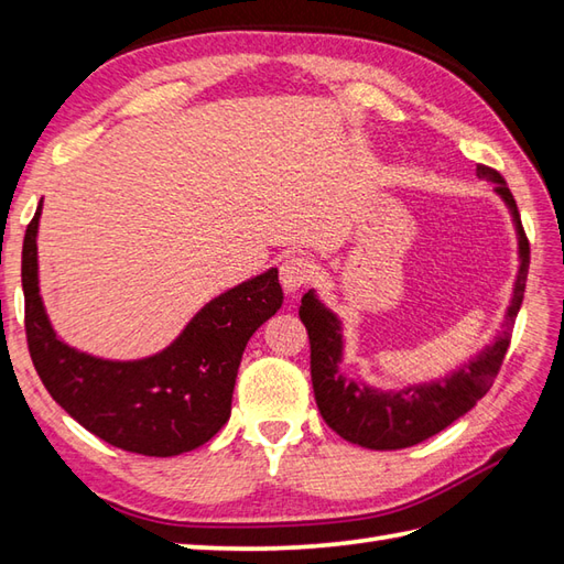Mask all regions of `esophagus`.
<instances>
[{
  "label": "esophagus",
  "mask_w": 564,
  "mask_h": 564,
  "mask_svg": "<svg viewBox=\"0 0 564 564\" xmlns=\"http://www.w3.org/2000/svg\"><path fill=\"white\" fill-rule=\"evenodd\" d=\"M279 275L285 293H297L310 279H313V267H310L303 257H285L281 261Z\"/></svg>",
  "instance_id": "34e87169"
}]
</instances>
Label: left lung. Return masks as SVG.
Wrapping results in <instances>:
<instances>
[{
  "label": "left lung",
  "mask_w": 564,
  "mask_h": 564,
  "mask_svg": "<svg viewBox=\"0 0 564 564\" xmlns=\"http://www.w3.org/2000/svg\"><path fill=\"white\" fill-rule=\"evenodd\" d=\"M477 176L495 184L499 198L511 213L519 239V273L513 283L511 303L501 322V332L492 344L467 358L448 376L412 382L398 390H378L364 380L346 378L339 368L344 361V329L341 319L319 301L315 291H307L301 303V319L310 337V373L319 414L327 426L346 441L370 451H398L422 443L429 436L453 424L455 419L470 412L482 400L499 373L511 341L513 322L523 303L525 273H529L531 249L525 239L521 215L511 191L497 170L477 164Z\"/></svg>",
  "instance_id": "obj_1"
}]
</instances>
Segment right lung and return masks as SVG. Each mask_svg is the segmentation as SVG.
I'll return each mask as SVG.
<instances>
[{
	"label": "right lung",
	"mask_w": 564,
	"mask_h": 564,
	"mask_svg": "<svg viewBox=\"0 0 564 564\" xmlns=\"http://www.w3.org/2000/svg\"><path fill=\"white\" fill-rule=\"evenodd\" d=\"M41 210L43 200L23 237L21 285L29 351L45 390L72 419L116 448L172 458L203 446L230 419L249 337L283 303L279 269L213 297L166 349L135 361H111L65 344L47 319L35 245Z\"/></svg>",
	"instance_id": "1"
}]
</instances>
